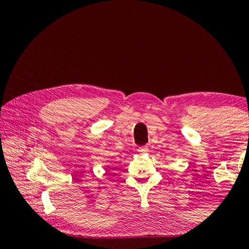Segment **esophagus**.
<instances>
[{
  "label": "esophagus",
  "mask_w": 249,
  "mask_h": 249,
  "mask_svg": "<svg viewBox=\"0 0 249 249\" xmlns=\"http://www.w3.org/2000/svg\"><path fill=\"white\" fill-rule=\"evenodd\" d=\"M147 151H148V147H147L146 145H144V146H140V147H139V153H140V154L147 153Z\"/></svg>",
  "instance_id": "esophagus-1"
}]
</instances>
